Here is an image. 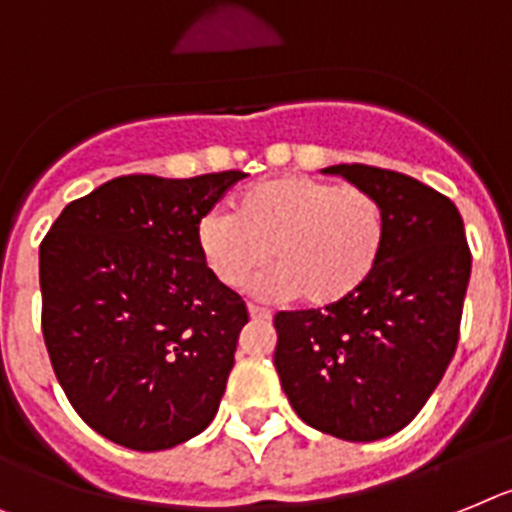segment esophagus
<instances>
[{
	"mask_svg": "<svg viewBox=\"0 0 512 512\" xmlns=\"http://www.w3.org/2000/svg\"><path fill=\"white\" fill-rule=\"evenodd\" d=\"M247 312H249V317H252V320H270V317H273V312H270V309L257 307V304H249Z\"/></svg>",
	"mask_w": 512,
	"mask_h": 512,
	"instance_id": "1",
	"label": "esophagus"
}]
</instances>
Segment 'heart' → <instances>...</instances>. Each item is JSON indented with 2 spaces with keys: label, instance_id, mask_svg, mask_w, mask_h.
Masks as SVG:
<instances>
[{
  "label": "heart",
  "instance_id": "obj_1",
  "mask_svg": "<svg viewBox=\"0 0 512 512\" xmlns=\"http://www.w3.org/2000/svg\"><path fill=\"white\" fill-rule=\"evenodd\" d=\"M385 210L372 192L304 174H283L252 184L234 197V216L210 210L195 226V247L210 276L242 289L270 263L273 273L255 283L270 299L333 307L362 289L380 263Z\"/></svg>",
  "mask_w": 512,
  "mask_h": 512
}]
</instances>
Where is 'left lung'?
<instances>
[{"instance_id":"left-lung-1","label":"left lung","mask_w":512,"mask_h":512,"mask_svg":"<svg viewBox=\"0 0 512 512\" xmlns=\"http://www.w3.org/2000/svg\"><path fill=\"white\" fill-rule=\"evenodd\" d=\"M322 171L380 200L385 244L375 273L346 302L278 312L273 364L309 427L382 440L422 411L453 359L471 249L458 208L414 176L364 163Z\"/></svg>"}]
</instances>
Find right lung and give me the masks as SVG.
<instances>
[{
  "instance_id": "right-lung-1",
  "label": "right lung",
  "mask_w": 512,
  "mask_h": 512,
  "mask_svg": "<svg viewBox=\"0 0 512 512\" xmlns=\"http://www.w3.org/2000/svg\"><path fill=\"white\" fill-rule=\"evenodd\" d=\"M244 176H117L72 200L41 242L54 375L122 448H174L216 416L249 315L200 260L195 226Z\"/></svg>"
}]
</instances>
